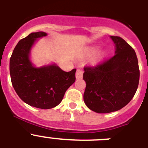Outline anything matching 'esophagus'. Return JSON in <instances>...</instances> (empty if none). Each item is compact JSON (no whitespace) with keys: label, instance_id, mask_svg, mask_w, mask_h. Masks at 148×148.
<instances>
[{"label":"esophagus","instance_id":"esophagus-1","mask_svg":"<svg viewBox=\"0 0 148 148\" xmlns=\"http://www.w3.org/2000/svg\"><path fill=\"white\" fill-rule=\"evenodd\" d=\"M83 70H77L76 73H75V77L77 79H81L83 77Z\"/></svg>","mask_w":148,"mask_h":148}]
</instances>
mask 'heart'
<instances>
[{
  "label": "heart",
  "mask_w": 148,
  "mask_h": 148,
  "mask_svg": "<svg viewBox=\"0 0 148 148\" xmlns=\"http://www.w3.org/2000/svg\"><path fill=\"white\" fill-rule=\"evenodd\" d=\"M92 51H93V52H95V49H92ZM99 56H100V57H101V56H102V55L100 54V55H99Z\"/></svg>",
  "instance_id": "b5f03b06"
}]
</instances>
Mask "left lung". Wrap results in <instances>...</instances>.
<instances>
[{"label": "left lung", "mask_w": 148, "mask_h": 148, "mask_svg": "<svg viewBox=\"0 0 148 148\" xmlns=\"http://www.w3.org/2000/svg\"><path fill=\"white\" fill-rule=\"evenodd\" d=\"M116 45L115 55L95 66H84L86 82L84 101L98 113L121 109L135 95L139 82V68L135 50L123 38L110 36Z\"/></svg>", "instance_id": "1"}]
</instances>
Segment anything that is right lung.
Masks as SVG:
<instances>
[{
    "mask_svg": "<svg viewBox=\"0 0 148 148\" xmlns=\"http://www.w3.org/2000/svg\"><path fill=\"white\" fill-rule=\"evenodd\" d=\"M44 32H32L18 43L10 61L11 82L20 99L40 109H51L61 103L65 92L75 81V69L65 72L56 64L35 67L29 60L31 48Z\"/></svg>",
    "mask_w": 148,
    "mask_h": 148,
    "instance_id": "right-lung-1",
    "label": "right lung"
}]
</instances>
